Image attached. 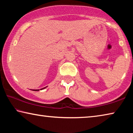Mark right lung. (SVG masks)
Wrapping results in <instances>:
<instances>
[{
  "instance_id": "obj_1",
  "label": "right lung",
  "mask_w": 133,
  "mask_h": 133,
  "mask_svg": "<svg viewBox=\"0 0 133 133\" xmlns=\"http://www.w3.org/2000/svg\"><path fill=\"white\" fill-rule=\"evenodd\" d=\"M46 87H44V88H42V89H40V90H43V89H44L45 88H46ZM33 90V91H39V90L38 89V90Z\"/></svg>"
}]
</instances>
